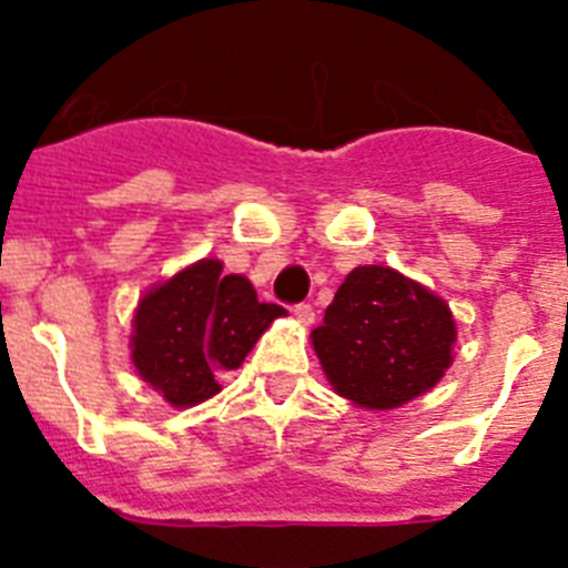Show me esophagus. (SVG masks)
<instances>
[{"mask_svg":"<svg viewBox=\"0 0 568 568\" xmlns=\"http://www.w3.org/2000/svg\"><path fill=\"white\" fill-rule=\"evenodd\" d=\"M293 315L301 321V324H304V327H310V324H313V321H315L313 304H295Z\"/></svg>","mask_w":568,"mask_h":568,"instance_id":"1","label":"esophagus"}]
</instances>
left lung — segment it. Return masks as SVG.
<instances>
[{
    "label": "left lung",
    "instance_id": "obj_1",
    "mask_svg": "<svg viewBox=\"0 0 568 568\" xmlns=\"http://www.w3.org/2000/svg\"><path fill=\"white\" fill-rule=\"evenodd\" d=\"M455 321L418 281L389 267H355L313 329V346L338 395L395 409L433 389L453 364Z\"/></svg>",
    "mask_w": 568,
    "mask_h": 568
}]
</instances>
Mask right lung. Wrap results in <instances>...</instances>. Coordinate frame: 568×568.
Masks as SVG:
<instances>
[{
    "label": "right lung",
    "mask_w": 568,
    "mask_h": 568,
    "mask_svg": "<svg viewBox=\"0 0 568 568\" xmlns=\"http://www.w3.org/2000/svg\"><path fill=\"white\" fill-rule=\"evenodd\" d=\"M284 307L258 301L244 275L204 258L150 290L133 318V364L173 406L213 398Z\"/></svg>",
    "instance_id": "add662e5"
}]
</instances>
